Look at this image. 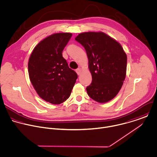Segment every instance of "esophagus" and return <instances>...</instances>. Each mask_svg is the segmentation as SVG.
I'll return each instance as SVG.
<instances>
[{
    "mask_svg": "<svg viewBox=\"0 0 157 157\" xmlns=\"http://www.w3.org/2000/svg\"><path fill=\"white\" fill-rule=\"evenodd\" d=\"M81 72H82V71H81V69H80V68H78L77 69H76V72H77V74L78 75L81 74Z\"/></svg>",
    "mask_w": 157,
    "mask_h": 157,
    "instance_id": "1",
    "label": "esophagus"
}]
</instances>
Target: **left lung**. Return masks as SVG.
Listing matches in <instances>:
<instances>
[{
    "mask_svg": "<svg viewBox=\"0 0 157 157\" xmlns=\"http://www.w3.org/2000/svg\"><path fill=\"white\" fill-rule=\"evenodd\" d=\"M75 40L85 48L92 82L86 87L88 96L99 102L114 98L126 77L127 56L121 45L106 34L83 33Z\"/></svg>",
    "mask_w": 157,
    "mask_h": 157,
    "instance_id": "8db88e82",
    "label": "left lung"
}]
</instances>
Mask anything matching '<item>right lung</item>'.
<instances>
[{"label": "right lung", "mask_w": 157, "mask_h": 157, "mask_svg": "<svg viewBox=\"0 0 157 157\" xmlns=\"http://www.w3.org/2000/svg\"><path fill=\"white\" fill-rule=\"evenodd\" d=\"M72 35L56 33L46 37L36 46L29 59L32 85L42 99L53 104L69 98L78 77L62 55Z\"/></svg>", "instance_id": "1"}]
</instances>
